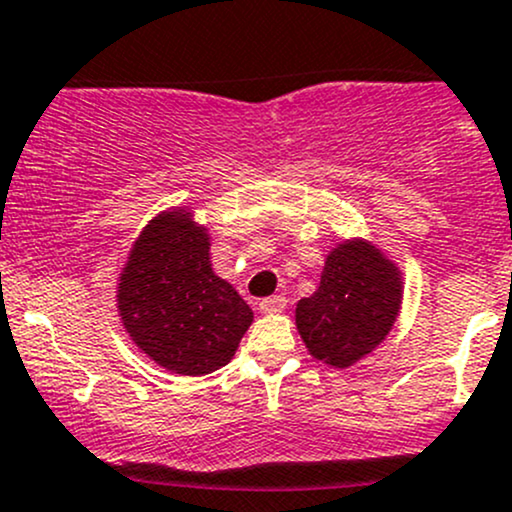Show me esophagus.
Wrapping results in <instances>:
<instances>
[{"label":"esophagus","mask_w":512,"mask_h":512,"mask_svg":"<svg viewBox=\"0 0 512 512\" xmlns=\"http://www.w3.org/2000/svg\"><path fill=\"white\" fill-rule=\"evenodd\" d=\"M286 305V295H271V298L258 300V310H261V313H281V310H286Z\"/></svg>","instance_id":"34e87169"}]
</instances>
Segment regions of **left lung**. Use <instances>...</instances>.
<instances>
[{"label": "left lung", "mask_w": 512, "mask_h": 512, "mask_svg": "<svg viewBox=\"0 0 512 512\" xmlns=\"http://www.w3.org/2000/svg\"><path fill=\"white\" fill-rule=\"evenodd\" d=\"M399 303L397 268L372 246L350 241L328 256L318 291L295 308V325L310 355L350 367L392 330Z\"/></svg>", "instance_id": "8db88e82"}]
</instances>
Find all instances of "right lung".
<instances>
[{"instance_id": "right-lung-1", "label": "right lung", "mask_w": 512, "mask_h": 512, "mask_svg": "<svg viewBox=\"0 0 512 512\" xmlns=\"http://www.w3.org/2000/svg\"><path fill=\"white\" fill-rule=\"evenodd\" d=\"M118 308L145 355L189 377L224 367L254 320L244 298L214 276L207 234L182 212L157 217L135 241Z\"/></svg>"}]
</instances>
